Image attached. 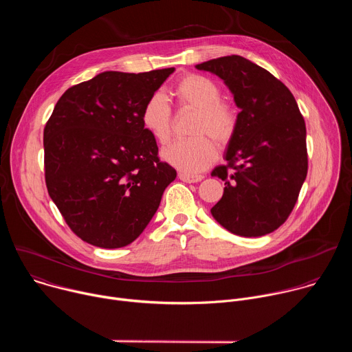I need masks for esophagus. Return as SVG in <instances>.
Masks as SVG:
<instances>
[{"mask_svg": "<svg viewBox=\"0 0 352 352\" xmlns=\"http://www.w3.org/2000/svg\"><path fill=\"white\" fill-rule=\"evenodd\" d=\"M178 178L184 182H188V184H195V182H199L204 179V175H189V174H185V173H179L178 174Z\"/></svg>", "mask_w": 352, "mask_h": 352, "instance_id": "1", "label": "esophagus"}]
</instances>
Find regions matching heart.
I'll return each mask as SVG.
<instances>
[{"label":"heart","mask_w":352,"mask_h":352,"mask_svg":"<svg viewBox=\"0 0 352 352\" xmlns=\"http://www.w3.org/2000/svg\"><path fill=\"white\" fill-rule=\"evenodd\" d=\"M174 96L181 106L197 110L192 133L196 136L171 143L162 152V157L170 166L185 174H197L206 170L217 156L213 140L224 144L234 133L236 114L234 109L221 102V90L216 82L190 74L174 86ZM142 125L159 143L164 144L171 138L173 114L163 93L156 91L147 98L142 110Z\"/></svg>","instance_id":"obj_1"}]
</instances>
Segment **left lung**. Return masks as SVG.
Returning a JSON list of instances; mask_svg holds the SVG:
<instances>
[{"label": "left lung", "mask_w": 352, "mask_h": 352, "mask_svg": "<svg viewBox=\"0 0 352 352\" xmlns=\"http://www.w3.org/2000/svg\"><path fill=\"white\" fill-rule=\"evenodd\" d=\"M195 67L219 76L239 109L224 152L227 164L212 173L226 186L210 213L235 235L270 234L292 212L307 178L304 117L283 82L241 56Z\"/></svg>", "instance_id": "8db88e82"}]
</instances>
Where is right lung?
<instances>
[{
	"mask_svg": "<svg viewBox=\"0 0 352 352\" xmlns=\"http://www.w3.org/2000/svg\"><path fill=\"white\" fill-rule=\"evenodd\" d=\"M175 68L106 71L69 87L44 128L50 197L85 242L116 249L133 242L157 212L177 171L157 157L142 110Z\"/></svg>",
	"mask_w": 352,
	"mask_h": 352,
	"instance_id": "1",
	"label": "right lung"
}]
</instances>
